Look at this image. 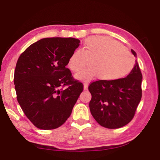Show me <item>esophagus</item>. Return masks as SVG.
<instances>
[{
    "label": "esophagus",
    "instance_id": "esophagus-1",
    "mask_svg": "<svg viewBox=\"0 0 160 160\" xmlns=\"http://www.w3.org/2000/svg\"><path fill=\"white\" fill-rule=\"evenodd\" d=\"M88 85H89V84H88L87 83H84V91L88 89Z\"/></svg>",
    "mask_w": 160,
    "mask_h": 160
}]
</instances>
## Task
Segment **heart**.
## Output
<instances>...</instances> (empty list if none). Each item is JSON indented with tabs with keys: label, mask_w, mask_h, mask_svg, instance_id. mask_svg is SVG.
<instances>
[{
	"label": "heart",
	"mask_w": 160,
	"mask_h": 160,
	"mask_svg": "<svg viewBox=\"0 0 160 160\" xmlns=\"http://www.w3.org/2000/svg\"><path fill=\"white\" fill-rule=\"evenodd\" d=\"M79 80L89 81L97 77L102 81L120 80L130 73L135 58L127 47L106 36L90 37L84 42L82 52L76 51L69 57L67 67Z\"/></svg>",
	"instance_id": "obj_1"
}]
</instances>
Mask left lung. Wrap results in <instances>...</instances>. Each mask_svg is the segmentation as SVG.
<instances>
[{
    "mask_svg": "<svg viewBox=\"0 0 160 160\" xmlns=\"http://www.w3.org/2000/svg\"><path fill=\"white\" fill-rule=\"evenodd\" d=\"M135 57L137 54L131 49ZM142 75L135 61L128 76L120 80H98L91 83L89 108L91 115L102 127L118 128L131 121L142 98Z\"/></svg>",
    "mask_w": 160,
    "mask_h": 160,
    "instance_id": "obj_1",
    "label": "left lung"
}]
</instances>
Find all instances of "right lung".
Returning <instances> with one entry per match:
<instances>
[{"label": "right lung", "mask_w": 160, "mask_h": 160, "mask_svg": "<svg viewBox=\"0 0 160 160\" xmlns=\"http://www.w3.org/2000/svg\"><path fill=\"white\" fill-rule=\"evenodd\" d=\"M80 42L73 38H42L17 61L13 77L17 100L37 128L51 130L62 125L82 92V83L66 67Z\"/></svg>", "instance_id": "right-lung-1"}]
</instances>
